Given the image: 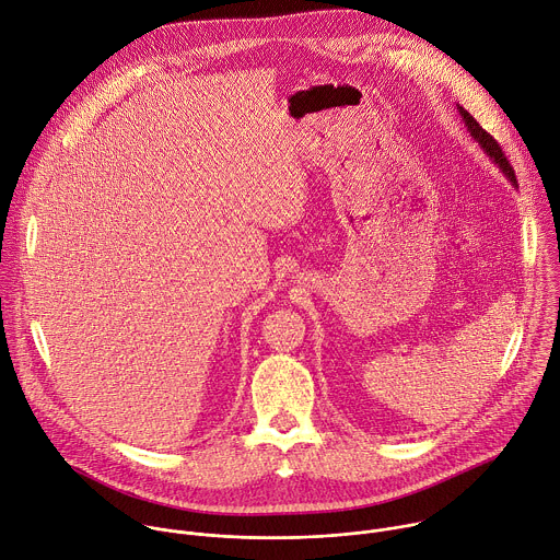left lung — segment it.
<instances>
[{
  "mask_svg": "<svg viewBox=\"0 0 560 560\" xmlns=\"http://www.w3.org/2000/svg\"><path fill=\"white\" fill-rule=\"evenodd\" d=\"M458 113H460V117H463V121H465V126H467V130H469V135L478 141V145H481L492 159H494V164L505 173V177L512 182V186L514 188H518L516 186V175H514V168L510 166V162H508V156H505V152L501 150V145H499V141L490 135V132H486L483 128H481V124H478L463 106H458Z\"/></svg>",
  "mask_w": 560,
  "mask_h": 560,
  "instance_id": "1",
  "label": "left lung"
}]
</instances>
